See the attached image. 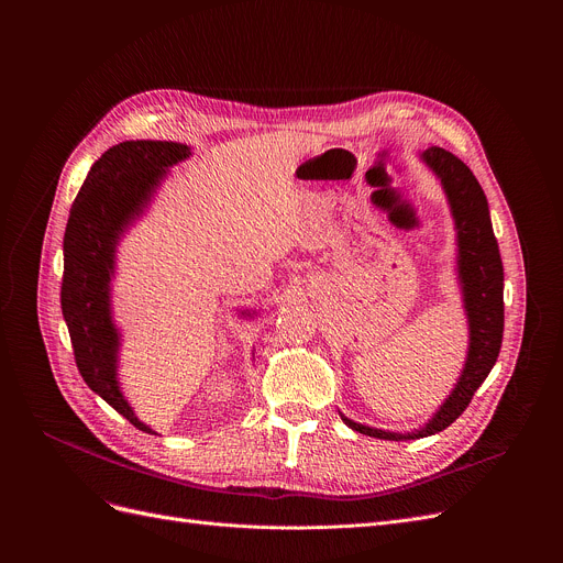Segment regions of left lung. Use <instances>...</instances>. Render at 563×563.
Here are the masks:
<instances>
[{"instance_id": "8db88e82", "label": "left lung", "mask_w": 563, "mask_h": 563, "mask_svg": "<svg viewBox=\"0 0 563 563\" xmlns=\"http://www.w3.org/2000/svg\"><path fill=\"white\" fill-rule=\"evenodd\" d=\"M420 159L440 180L454 219L456 278L461 285L470 342L459 380L424 427L412 431H386L353 422L340 412L346 427L380 440H416L448 429L490 374L499 356L501 331H505V269H501L486 194L472 170L445 147H427Z\"/></svg>"}]
</instances>
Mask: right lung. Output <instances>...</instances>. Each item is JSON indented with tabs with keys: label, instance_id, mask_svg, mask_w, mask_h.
<instances>
[{
	"label": "right lung",
	"instance_id": "add662e5",
	"mask_svg": "<svg viewBox=\"0 0 563 563\" xmlns=\"http://www.w3.org/2000/svg\"><path fill=\"white\" fill-rule=\"evenodd\" d=\"M191 155L187 143L123 141L91 166L70 207L64 234L62 310L73 340L75 363L86 386L145 433L118 380L121 331L111 310L115 251L145 214L168 168ZM253 317L255 310H242Z\"/></svg>",
	"mask_w": 563,
	"mask_h": 563
}]
</instances>
